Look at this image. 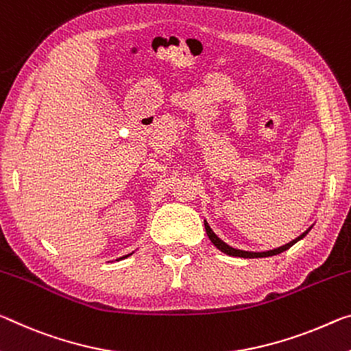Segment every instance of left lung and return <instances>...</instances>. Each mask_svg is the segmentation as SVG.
I'll use <instances>...</instances> for the list:
<instances>
[{
	"instance_id": "1",
	"label": "left lung",
	"mask_w": 351,
	"mask_h": 351,
	"mask_svg": "<svg viewBox=\"0 0 351 351\" xmlns=\"http://www.w3.org/2000/svg\"><path fill=\"white\" fill-rule=\"evenodd\" d=\"M204 228H206V232H208V237L210 239V242H213L214 245L220 250V252H223V253L230 254V256H237V258H250V259H252V258H269V256H275V254H280V253H282V252H286V250L291 248V247L293 245V243H297V242L300 241V239H303L306 234H308L309 230H311V228H309L308 231H304L302 236L295 239V241L289 242V243H286V245H282V247H280V248L270 250V252H263V253H252V252H242V250H236V248H232V247H230V245H226V243H225L223 241H220V239L214 234V231L210 230L209 225L206 223V221H204Z\"/></svg>"
}]
</instances>
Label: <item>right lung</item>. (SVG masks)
<instances>
[{
	"instance_id": "obj_1",
	"label": "right lung",
	"mask_w": 351,
	"mask_h": 351,
	"mask_svg": "<svg viewBox=\"0 0 351 351\" xmlns=\"http://www.w3.org/2000/svg\"><path fill=\"white\" fill-rule=\"evenodd\" d=\"M123 258H126V256H123ZM120 259H121V258H120Z\"/></svg>"
}]
</instances>
